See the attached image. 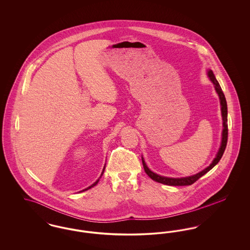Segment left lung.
Listing matches in <instances>:
<instances>
[{
    "label": "left lung",
    "mask_w": 250,
    "mask_h": 250,
    "mask_svg": "<svg viewBox=\"0 0 250 250\" xmlns=\"http://www.w3.org/2000/svg\"><path fill=\"white\" fill-rule=\"evenodd\" d=\"M208 76L210 78V80L212 81V83H214V88L216 93L218 94L219 99H220V105H221V113H222V118H223V132H222V142H221V146L219 148V151L217 153V155L215 156L212 164L209 167H207L205 169L202 170L201 172L193 175V176H189V177H185V178H168V177H164V176H160L156 173H154L153 171H151L148 167L146 166L144 160L143 158V168L145 170V172L147 173V175L151 179H153L155 182L157 183H161L164 185H167V186H190L192 184H194L196 181H198L199 179L203 176L205 173H207L210 169H212L221 159L222 155L225 152L226 149L227 143H228V107H227V101L225 98L224 93L220 87V85L218 83V82L216 81L215 77H214V73L212 70L208 71Z\"/></svg>",
    "instance_id": "8db88e82"
}]
</instances>
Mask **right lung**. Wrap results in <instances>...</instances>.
I'll return each mask as SVG.
<instances>
[{
  "instance_id": "obj_1",
  "label": "right lung",
  "mask_w": 250,
  "mask_h": 250,
  "mask_svg": "<svg viewBox=\"0 0 250 250\" xmlns=\"http://www.w3.org/2000/svg\"><path fill=\"white\" fill-rule=\"evenodd\" d=\"M104 169H105V167H104V168H103V171H102V174H103V172H104ZM102 174H101V175H102ZM98 181H99V180H97V181H96V182H95V184H93V185H92V186H91V187H89V188H86V189H84V190H87V189H90V188H93V187H95V185H96V184H97V183H98Z\"/></svg>"
}]
</instances>
